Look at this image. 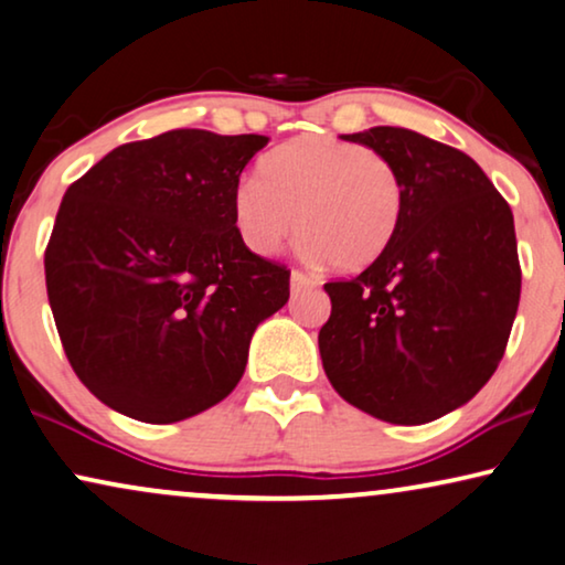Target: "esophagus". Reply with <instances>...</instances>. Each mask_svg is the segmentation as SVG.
Wrapping results in <instances>:
<instances>
[{
  "instance_id": "1",
  "label": "esophagus",
  "mask_w": 565,
  "mask_h": 565,
  "mask_svg": "<svg viewBox=\"0 0 565 565\" xmlns=\"http://www.w3.org/2000/svg\"><path fill=\"white\" fill-rule=\"evenodd\" d=\"M312 286H317V281L309 279L307 274L291 271V289H294V291H299V289H312Z\"/></svg>"
}]
</instances>
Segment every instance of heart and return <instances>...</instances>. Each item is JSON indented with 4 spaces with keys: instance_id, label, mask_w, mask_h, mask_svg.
Listing matches in <instances>:
<instances>
[{
    "instance_id": "heart-1",
    "label": "heart",
    "mask_w": 565,
    "mask_h": 565,
    "mask_svg": "<svg viewBox=\"0 0 565 565\" xmlns=\"http://www.w3.org/2000/svg\"><path fill=\"white\" fill-rule=\"evenodd\" d=\"M233 194L243 243L268 256L297 227L309 260L359 274L392 245L402 220V179L386 156L332 138H299L260 163Z\"/></svg>"
}]
</instances>
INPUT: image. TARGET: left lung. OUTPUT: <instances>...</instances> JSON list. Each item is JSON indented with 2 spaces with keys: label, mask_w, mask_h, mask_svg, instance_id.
Wrapping results in <instances>:
<instances>
[{
  "label": "left lung",
  "mask_w": 565,
  "mask_h": 565,
  "mask_svg": "<svg viewBox=\"0 0 565 565\" xmlns=\"http://www.w3.org/2000/svg\"><path fill=\"white\" fill-rule=\"evenodd\" d=\"M402 179L388 250L330 281L320 355L348 404L392 425H425L471 402L502 361L520 305L514 217L481 166L404 127L343 135Z\"/></svg>",
  "instance_id": "left-lung-1"
}]
</instances>
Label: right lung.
Masks as SVG:
<instances>
[{"mask_svg": "<svg viewBox=\"0 0 565 565\" xmlns=\"http://www.w3.org/2000/svg\"><path fill=\"white\" fill-rule=\"evenodd\" d=\"M266 135L171 130L127 142L68 186L45 250L63 351L125 417L169 425L237 386L289 271L245 248L241 173Z\"/></svg>", "mask_w": 565, "mask_h": 565, "instance_id": "add662e5", "label": "right lung"}]
</instances>
